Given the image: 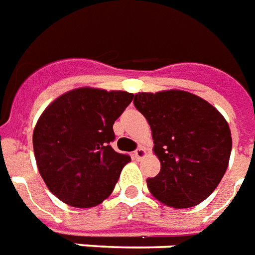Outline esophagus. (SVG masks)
<instances>
[{"mask_svg":"<svg viewBox=\"0 0 255 255\" xmlns=\"http://www.w3.org/2000/svg\"><path fill=\"white\" fill-rule=\"evenodd\" d=\"M145 155H147V151L144 149L142 147H138L134 151V153H133V156H134V159H142V158H145Z\"/></svg>","mask_w":255,"mask_h":255,"instance_id":"esophagus-1","label":"esophagus"}]
</instances>
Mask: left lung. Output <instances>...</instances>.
Masks as SVG:
<instances>
[{"label":"left lung","instance_id":"left-lung-1","mask_svg":"<svg viewBox=\"0 0 255 255\" xmlns=\"http://www.w3.org/2000/svg\"><path fill=\"white\" fill-rule=\"evenodd\" d=\"M134 106L152 131L159 174L148 178L149 192L160 203L187 209L217 188L232 149L228 122L199 96L170 89L137 93Z\"/></svg>","mask_w":255,"mask_h":255}]
</instances>
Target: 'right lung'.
I'll use <instances>...</instances> for the list:
<instances>
[{"instance_id":"1","label":"right lung","mask_w":255,"mask_h":255,"mask_svg":"<svg viewBox=\"0 0 255 255\" xmlns=\"http://www.w3.org/2000/svg\"><path fill=\"white\" fill-rule=\"evenodd\" d=\"M134 99L125 90L78 88L50 103L32 133L38 171L66 205L89 209L107 199L129 155L114 151V122Z\"/></svg>"}]
</instances>
